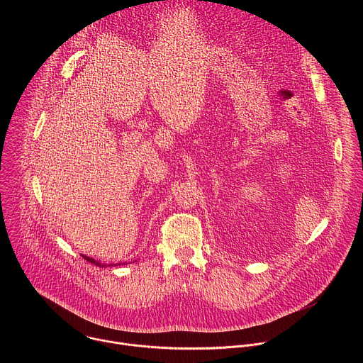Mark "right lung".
Wrapping results in <instances>:
<instances>
[{
    "mask_svg": "<svg viewBox=\"0 0 363 363\" xmlns=\"http://www.w3.org/2000/svg\"><path fill=\"white\" fill-rule=\"evenodd\" d=\"M82 257L84 258V260H87L89 263H93V264H96V266H99V267H105V264H100L99 262H94L93 258H89V257H86V255H82Z\"/></svg>",
    "mask_w": 363,
    "mask_h": 363,
    "instance_id": "obj_1",
    "label": "right lung"
}]
</instances>
